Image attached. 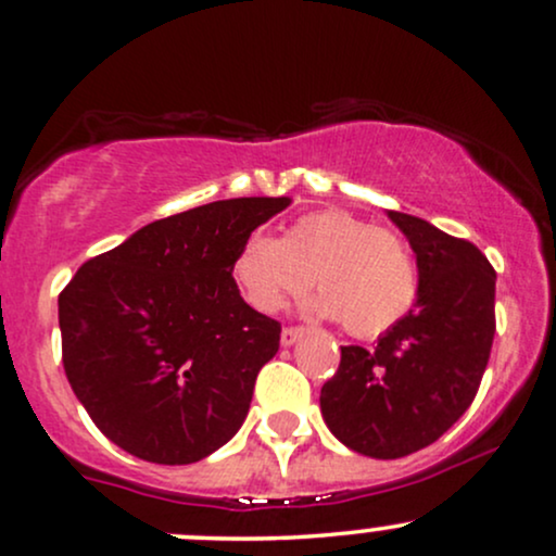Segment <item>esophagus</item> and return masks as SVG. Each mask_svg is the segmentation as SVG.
<instances>
[{
  "label": "esophagus",
  "instance_id": "34e87169",
  "mask_svg": "<svg viewBox=\"0 0 556 556\" xmlns=\"http://www.w3.org/2000/svg\"><path fill=\"white\" fill-rule=\"evenodd\" d=\"M305 333H307V329H303V326H287V329L282 331V337H279V342H282V346H292L298 339H303Z\"/></svg>",
  "mask_w": 556,
  "mask_h": 556
}]
</instances>
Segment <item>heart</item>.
Masks as SVG:
<instances>
[{"mask_svg": "<svg viewBox=\"0 0 556 556\" xmlns=\"http://www.w3.org/2000/svg\"><path fill=\"white\" fill-rule=\"evenodd\" d=\"M232 279L261 313H277L316 279L313 311L352 337L386 333L412 311L419 269L404 238L344 210L307 212L285 238L256 230L232 258Z\"/></svg>", "mask_w": 556, "mask_h": 556, "instance_id": "heart-1", "label": "heart"}]
</instances>
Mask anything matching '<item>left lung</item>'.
I'll return each mask as SVG.
<instances>
[{"label": "left lung", "instance_id": "left-lung-1", "mask_svg": "<svg viewBox=\"0 0 556 556\" xmlns=\"http://www.w3.org/2000/svg\"><path fill=\"white\" fill-rule=\"evenodd\" d=\"M419 269L417 303L372 350L342 346L320 388L333 438L370 458H401L458 422L477 396L494 339V274L477 245L427 219L388 212Z\"/></svg>", "mask_w": 556, "mask_h": 556}]
</instances>
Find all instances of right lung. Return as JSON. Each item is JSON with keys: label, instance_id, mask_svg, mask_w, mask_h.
Instances as JSON below:
<instances>
[{"label": "right lung", "instance_id": "obj_1", "mask_svg": "<svg viewBox=\"0 0 556 556\" xmlns=\"http://www.w3.org/2000/svg\"><path fill=\"white\" fill-rule=\"evenodd\" d=\"M287 206V197L197 206L79 266L59 295L62 363L111 443L184 466L240 430L282 326L240 298L230 266Z\"/></svg>", "mask_w": 556, "mask_h": 556}]
</instances>
